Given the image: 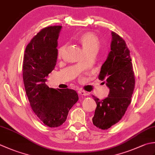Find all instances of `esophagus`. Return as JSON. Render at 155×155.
<instances>
[{"label":"esophagus","instance_id":"34e87169","mask_svg":"<svg viewBox=\"0 0 155 155\" xmlns=\"http://www.w3.org/2000/svg\"><path fill=\"white\" fill-rule=\"evenodd\" d=\"M78 94L79 95H82V96H87L88 95V93L82 90V89H79L78 91Z\"/></svg>","mask_w":155,"mask_h":155}]
</instances>
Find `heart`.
I'll return each mask as SVG.
<instances>
[{"label": "heart", "instance_id": "heart-1", "mask_svg": "<svg viewBox=\"0 0 155 155\" xmlns=\"http://www.w3.org/2000/svg\"><path fill=\"white\" fill-rule=\"evenodd\" d=\"M78 40L81 42L82 47L86 53H88L90 51L97 50L99 47L100 41L98 37L95 33L91 32H87L81 34L78 37ZM66 47V45L64 44L58 49L57 55L59 58L62 57L63 55Z\"/></svg>", "mask_w": 155, "mask_h": 155}]
</instances>
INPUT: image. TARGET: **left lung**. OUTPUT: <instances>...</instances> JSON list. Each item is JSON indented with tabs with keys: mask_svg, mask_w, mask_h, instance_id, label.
<instances>
[{
	"mask_svg": "<svg viewBox=\"0 0 155 155\" xmlns=\"http://www.w3.org/2000/svg\"><path fill=\"white\" fill-rule=\"evenodd\" d=\"M111 35V51L99 74V79L106 84L110 93L102 101L92 95L97 104L93 123L101 130H107L122 119L131 103L135 86L128 48L119 35L114 31Z\"/></svg>",
	"mask_w": 155,
	"mask_h": 155,
	"instance_id": "1",
	"label": "left lung"
}]
</instances>
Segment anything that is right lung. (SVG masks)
<instances>
[{"mask_svg": "<svg viewBox=\"0 0 155 155\" xmlns=\"http://www.w3.org/2000/svg\"><path fill=\"white\" fill-rule=\"evenodd\" d=\"M61 28L54 25L41 29L27 44L23 64V83L31 107L39 120L50 128L65 122L68 111L78 99L73 89H55L45 84L56 66Z\"/></svg>", "mask_w": 155, "mask_h": 155, "instance_id": "1", "label": "right lung"}]
</instances>
